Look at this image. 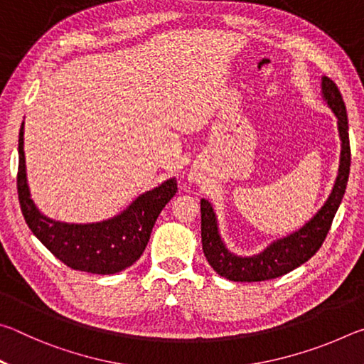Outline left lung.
I'll use <instances>...</instances> for the list:
<instances>
[{
  "label": "left lung",
  "mask_w": 364,
  "mask_h": 364,
  "mask_svg": "<svg viewBox=\"0 0 364 364\" xmlns=\"http://www.w3.org/2000/svg\"><path fill=\"white\" fill-rule=\"evenodd\" d=\"M321 95L337 119L338 138H341V160H338V173L334 188H332L328 200L313 215V218L308 220L297 231L276 239L258 254L244 257L232 254L226 247L225 241L221 239L213 205L207 199H200L202 249H204L208 264L223 278L237 282H257L279 278L310 260L328 236L332 220H334V215L345 194V188H347L350 175V139L347 110H345L342 95L336 83L328 77L321 78Z\"/></svg>",
  "instance_id": "8db88e82"
}]
</instances>
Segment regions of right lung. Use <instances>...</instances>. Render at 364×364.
<instances>
[{
	"label": "right lung",
	"mask_w": 364,
	"mask_h": 364,
	"mask_svg": "<svg viewBox=\"0 0 364 364\" xmlns=\"http://www.w3.org/2000/svg\"><path fill=\"white\" fill-rule=\"evenodd\" d=\"M176 191V180L168 178L154 189L139 194L119 215L95 223H67L49 218L40 212L30 194L22 122L17 171V193L22 215L41 244L72 269L93 274H114L132 267L143 255L159 213Z\"/></svg>",
	"instance_id": "add662e5"
}]
</instances>
